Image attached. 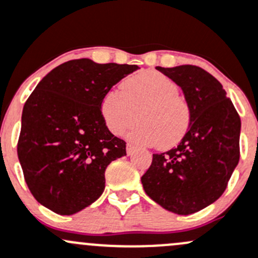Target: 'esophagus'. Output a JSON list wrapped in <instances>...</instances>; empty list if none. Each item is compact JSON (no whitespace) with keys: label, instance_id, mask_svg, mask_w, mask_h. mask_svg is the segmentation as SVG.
Masks as SVG:
<instances>
[{"label":"esophagus","instance_id":"34e87169","mask_svg":"<svg viewBox=\"0 0 258 258\" xmlns=\"http://www.w3.org/2000/svg\"><path fill=\"white\" fill-rule=\"evenodd\" d=\"M126 152H127V154H128V156H132V154H134V152H135V147L132 145H130V143H127Z\"/></svg>","mask_w":258,"mask_h":258}]
</instances>
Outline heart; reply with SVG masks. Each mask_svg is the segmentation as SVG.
<instances>
[{
  "label": "heart",
  "instance_id": "heart-1",
  "mask_svg": "<svg viewBox=\"0 0 258 258\" xmlns=\"http://www.w3.org/2000/svg\"><path fill=\"white\" fill-rule=\"evenodd\" d=\"M178 85L158 72H143L124 80L122 89H112L101 102L107 128L120 136L138 120L128 138L141 146L170 148L185 135L190 113L178 96Z\"/></svg>",
  "mask_w": 258,
  "mask_h": 258
}]
</instances>
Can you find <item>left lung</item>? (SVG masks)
Here are the masks:
<instances>
[{
    "instance_id": "1",
    "label": "left lung",
    "mask_w": 258,
    "mask_h": 258,
    "mask_svg": "<svg viewBox=\"0 0 258 258\" xmlns=\"http://www.w3.org/2000/svg\"><path fill=\"white\" fill-rule=\"evenodd\" d=\"M181 89L190 120L179 145L153 154L142 175L153 202L178 215H189L221 197L240 159L241 120L215 78L195 65L158 68Z\"/></svg>"
}]
</instances>
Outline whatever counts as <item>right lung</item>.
<instances>
[{
	"instance_id": "add662e5",
	"label": "right lung",
	"mask_w": 258,
	"mask_h": 258,
	"mask_svg": "<svg viewBox=\"0 0 258 258\" xmlns=\"http://www.w3.org/2000/svg\"><path fill=\"white\" fill-rule=\"evenodd\" d=\"M137 65L75 59L48 73L22 112L18 159L38 203L73 215L96 202L105 170L126 156V142L108 131L101 102Z\"/></svg>"
}]
</instances>
